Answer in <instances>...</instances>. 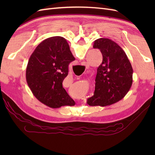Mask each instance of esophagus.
<instances>
[{"label": "esophagus", "mask_w": 155, "mask_h": 155, "mask_svg": "<svg viewBox=\"0 0 155 155\" xmlns=\"http://www.w3.org/2000/svg\"><path fill=\"white\" fill-rule=\"evenodd\" d=\"M83 65H84V66H86V67L87 66V62H83Z\"/></svg>", "instance_id": "34e87169"}]
</instances>
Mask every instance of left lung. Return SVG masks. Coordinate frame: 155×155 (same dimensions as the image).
<instances>
[{
  "label": "left lung",
  "instance_id": "8db88e82",
  "mask_svg": "<svg viewBox=\"0 0 155 155\" xmlns=\"http://www.w3.org/2000/svg\"><path fill=\"white\" fill-rule=\"evenodd\" d=\"M93 48L101 51L103 62L97 68L94 94L88 98L87 103L92 107L109 106L129 91L133 70L123 48L110 39H97Z\"/></svg>",
  "mask_w": 155,
  "mask_h": 155
}]
</instances>
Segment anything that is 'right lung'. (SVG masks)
I'll list each match as a JSON object with an SVG mask.
<instances>
[{"instance_id": "obj_1", "label": "right lung", "mask_w": 155, "mask_h": 155, "mask_svg": "<svg viewBox=\"0 0 155 155\" xmlns=\"http://www.w3.org/2000/svg\"><path fill=\"white\" fill-rule=\"evenodd\" d=\"M74 60L63 37L48 38L37 46L29 58L26 79L39 101L53 108L74 106V101L62 87V82L68 75L69 64Z\"/></svg>"}]
</instances>
